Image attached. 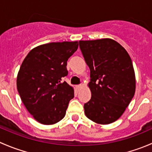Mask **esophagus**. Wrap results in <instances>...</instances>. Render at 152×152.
<instances>
[{
  "mask_svg": "<svg viewBox=\"0 0 152 152\" xmlns=\"http://www.w3.org/2000/svg\"><path fill=\"white\" fill-rule=\"evenodd\" d=\"M82 87V85H79L76 86V87H77V89H80Z\"/></svg>",
  "mask_w": 152,
  "mask_h": 152,
  "instance_id": "obj_1",
  "label": "esophagus"
}]
</instances>
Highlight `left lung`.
Masks as SVG:
<instances>
[{"mask_svg": "<svg viewBox=\"0 0 152 152\" xmlns=\"http://www.w3.org/2000/svg\"><path fill=\"white\" fill-rule=\"evenodd\" d=\"M79 47L90 70L91 99L85 113L99 124L115 121L134 97L135 76L129 55L111 39L79 41Z\"/></svg>", "mask_w": 152, "mask_h": 152, "instance_id": "1", "label": "left lung"}]
</instances>
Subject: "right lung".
Returning <instances> with one entry per match:
<instances>
[{
  "label": "right lung",
  "mask_w": 152,
  "mask_h": 152,
  "mask_svg": "<svg viewBox=\"0 0 152 152\" xmlns=\"http://www.w3.org/2000/svg\"><path fill=\"white\" fill-rule=\"evenodd\" d=\"M78 46V42L39 45L29 52L20 67L18 91L29 113L40 124H54L65 117L74 91L61 81L68 73L67 59Z\"/></svg>",
  "instance_id": "1"
}]
</instances>
